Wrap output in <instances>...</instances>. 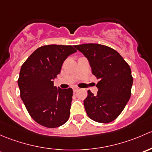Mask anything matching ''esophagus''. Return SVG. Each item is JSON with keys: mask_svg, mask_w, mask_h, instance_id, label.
Returning <instances> with one entry per match:
<instances>
[{"mask_svg": "<svg viewBox=\"0 0 152 152\" xmlns=\"http://www.w3.org/2000/svg\"><path fill=\"white\" fill-rule=\"evenodd\" d=\"M78 90H79V88L77 87H73V91L74 92H77Z\"/></svg>", "mask_w": 152, "mask_h": 152, "instance_id": "34e87169", "label": "esophagus"}]
</instances>
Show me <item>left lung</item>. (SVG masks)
Masks as SVG:
<instances>
[{
  "mask_svg": "<svg viewBox=\"0 0 152 152\" xmlns=\"http://www.w3.org/2000/svg\"><path fill=\"white\" fill-rule=\"evenodd\" d=\"M75 48L88 60L91 72L99 79L97 94L90 90L83 102L91 119L109 123L121 114L131 96L133 77L129 64L116 50L99 44H83Z\"/></svg>",
  "mask_w": 152,
  "mask_h": 152,
  "instance_id": "obj_1",
  "label": "left lung"
}]
</instances>
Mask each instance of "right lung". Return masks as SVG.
<instances>
[{
  "label": "right lung",
  "instance_id": "right-lung-1",
  "mask_svg": "<svg viewBox=\"0 0 152 152\" xmlns=\"http://www.w3.org/2000/svg\"><path fill=\"white\" fill-rule=\"evenodd\" d=\"M76 51L72 45H44L20 69V97L31 118L45 127L60 126L69 118L72 89H57L53 79L61 72L65 59Z\"/></svg>",
  "mask_w": 152,
  "mask_h": 152
}]
</instances>
